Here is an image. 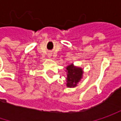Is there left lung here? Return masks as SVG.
Segmentation results:
<instances>
[{"label":"left lung","mask_w":121,"mask_h":121,"mask_svg":"<svg viewBox=\"0 0 121 121\" xmlns=\"http://www.w3.org/2000/svg\"><path fill=\"white\" fill-rule=\"evenodd\" d=\"M67 71L68 72L67 86L69 87H75L82 77V69L81 68L76 67L73 66V65H71L67 67Z\"/></svg>","instance_id":"8db88e82"}]
</instances>
